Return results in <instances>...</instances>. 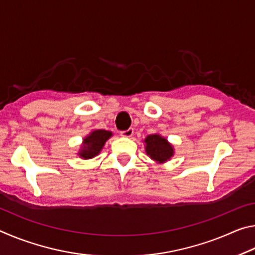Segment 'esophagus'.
Segmentation results:
<instances>
[{
  "label": "esophagus",
  "instance_id": "esophagus-1",
  "mask_svg": "<svg viewBox=\"0 0 255 255\" xmlns=\"http://www.w3.org/2000/svg\"><path fill=\"white\" fill-rule=\"evenodd\" d=\"M120 135H122L123 137H131L133 135V129L129 128V129H127V130H124L120 132Z\"/></svg>",
  "mask_w": 255,
  "mask_h": 255
}]
</instances>
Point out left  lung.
I'll return each instance as SVG.
<instances>
[{"label":"left lung","instance_id":"1","mask_svg":"<svg viewBox=\"0 0 255 255\" xmlns=\"http://www.w3.org/2000/svg\"><path fill=\"white\" fill-rule=\"evenodd\" d=\"M145 150L146 154L156 163H165L174 155V148L166 138L162 137L158 133L148 135L145 138Z\"/></svg>","mask_w":255,"mask_h":255}]
</instances>
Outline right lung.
Wrapping results in <instances>:
<instances>
[{
    "label": "right lung",
    "instance_id": "add662e5",
    "mask_svg": "<svg viewBox=\"0 0 255 255\" xmlns=\"http://www.w3.org/2000/svg\"><path fill=\"white\" fill-rule=\"evenodd\" d=\"M112 136L111 131L105 130V129H97L90 132V135L86 136L83 139V144L81 145V149L79 152V156L89 159L93 158L94 156L101 152L106 141Z\"/></svg>",
    "mask_w": 255,
    "mask_h": 255
}]
</instances>
